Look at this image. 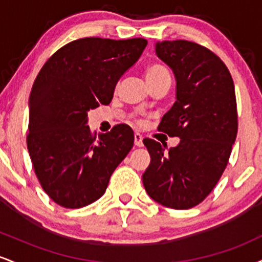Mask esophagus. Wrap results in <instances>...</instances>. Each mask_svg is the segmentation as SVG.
<instances>
[{
	"label": "esophagus",
	"instance_id": "esophagus-1",
	"mask_svg": "<svg viewBox=\"0 0 262 262\" xmlns=\"http://www.w3.org/2000/svg\"><path fill=\"white\" fill-rule=\"evenodd\" d=\"M134 144H135V146H143L144 144H143V135H141L140 133H134Z\"/></svg>",
	"mask_w": 262,
	"mask_h": 262
}]
</instances>
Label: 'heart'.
<instances>
[{
    "instance_id": "1",
    "label": "heart",
    "mask_w": 262,
    "mask_h": 262,
    "mask_svg": "<svg viewBox=\"0 0 262 262\" xmlns=\"http://www.w3.org/2000/svg\"><path fill=\"white\" fill-rule=\"evenodd\" d=\"M145 76H146V81L150 82V81H155L158 79H161V77L170 76V75H169V73H167V70L164 68V66L159 65V64H154V65H150L149 68L146 69Z\"/></svg>"
}]
</instances>
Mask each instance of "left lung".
<instances>
[{"mask_svg": "<svg viewBox=\"0 0 262 262\" xmlns=\"http://www.w3.org/2000/svg\"><path fill=\"white\" fill-rule=\"evenodd\" d=\"M155 53L176 80L175 103L159 130L180 143L165 152L166 145L144 139L151 161L143 183L155 202L188 209L208 196L227 167L237 133L235 90L224 62L202 45L164 40Z\"/></svg>", "mask_w": 262, "mask_h": 262, "instance_id": "1", "label": "left lung"}]
</instances>
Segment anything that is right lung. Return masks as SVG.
Listing matches in <instances>:
<instances>
[{"label": "right lung", "instance_id": "add662e5", "mask_svg": "<svg viewBox=\"0 0 262 262\" xmlns=\"http://www.w3.org/2000/svg\"><path fill=\"white\" fill-rule=\"evenodd\" d=\"M146 39L82 38L45 62L29 96V156L55 203L81 208L103 196L116 167L134 144L130 127L90 132L87 112L110 104L119 79L140 58Z\"/></svg>", "mask_w": 262, "mask_h": 262}]
</instances>
